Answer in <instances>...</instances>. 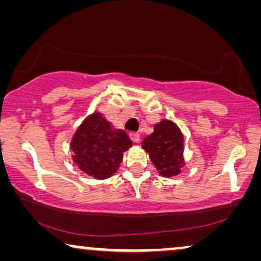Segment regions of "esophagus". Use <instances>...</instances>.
Instances as JSON below:
<instances>
[{
	"instance_id": "esophagus-1",
	"label": "esophagus",
	"mask_w": 261,
	"mask_h": 261,
	"mask_svg": "<svg viewBox=\"0 0 261 261\" xmlns=\"http://www.w3.org/2000/svg\"><path fill=\"white\" fill-rule=\"evenodd\" d=\"M129 137L132 139V141L135 142V144L140 141V134H139V133H130Z\"/></svg>"
}]
</instances>
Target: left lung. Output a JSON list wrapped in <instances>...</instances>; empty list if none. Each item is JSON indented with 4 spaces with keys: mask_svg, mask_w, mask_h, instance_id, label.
<instances>
[{
    "mask_svg": "<svg viewBox=\"0 0 261 261\" xmlns=\"http://www.w3.org/2000/svg\"><path fill=\"white\" fill-rule=\"evenodd\" d=\"M160 176H178L185 165L184 134L171 120H162L141 142Z\"/></svg>",
    "mask_w": 261,
    "mask_h": 261,
    "instance_id": "obj_1",
    "label": "left lung"
}]
</instances>
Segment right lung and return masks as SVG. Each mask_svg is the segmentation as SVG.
<instances>
[{
	"label": "right lung",
	"instance_id": "add662e5",
	"mask_svg": "<svg viewBox=\"0 0 261 261\" xmlns=\"http://www.w3.org/2000/svg\"><path fill=\"white\" fill-rule=\"evenodd\" d=\"M133 142L122 129L95 112L88 115L77 127L70 142L72 160L78 169L94 179H107L119 170L123 153Z\"/></svg>",
	"mask_w": 261,
	"mask_h": 261
}]
</instances>
